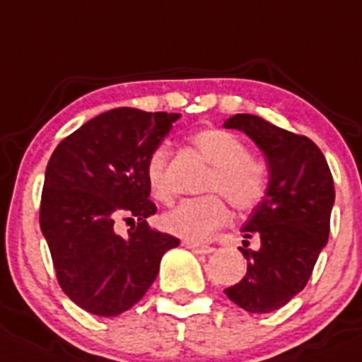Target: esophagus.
<instances>
[{
  "mask_svg": "<svg viewBox=\"0 0 362 362\" xmlns=\"http://www.w3.org/2000/svg\"><path fill=\"white\" fill-rule=\"evenodd\" d=\"M183 245L187 247V249H190L192 252H195V254H204V256H206V254H211L213 250H215V249H213V247H209V245H201V243L188 242V240H187V242H183Z\"/></svg>",
  "mask_w": 362,
  "mask_h": 362,
  "instance_id": "1",
  "label": "esophagus"
}]
</instances>
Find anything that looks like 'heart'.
Returning <instances> with one entry per match:
<instances>
[{"instance_id":"heart-1","label":"heart","mask_w":362,"mask_h":362,"mask_svg":"<svg viewBox=\"0 0 362 362\" xmlns=\"http://www.w3.org/2000/svg\"><path fill=\"white\" fill-rule=\"evenodd\" d=\"M195 149L213 167L206 181V192H220L238 211H250L264 195V174L252 160L250 149L240 136L223 129H202L192 139ZM168 156L165 144L154 147L146 163L151 194L161 202L172 195L168 181ZM229 220V209L216 195L179 202L161 216V227L188 242H201Z\"/></svg>"}]
</instances>
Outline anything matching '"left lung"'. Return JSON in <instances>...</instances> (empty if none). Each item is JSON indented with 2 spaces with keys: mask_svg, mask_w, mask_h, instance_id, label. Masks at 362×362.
Instances as JSON below:
<instances>
[{
  "mask_svg": "<svg viewBox=\"0 0 362 362\" xmlns=\"http://www.w3.org/2000/svg\"><path fill=\"white\" fill-rule=\"evenodd\" d=\"M243 132L264 154L268 187L243 223L247 274L226 295L249 313H272L304 290L329 240L334 181L325 156L308 136L295 135L264 119L236 113L223 122ZM259 235L257 251L246 238Z\"/></svg>",
  "mask_w": 362,
  "mask_h": 362,
  "instance_id": "1",
  "label": "left lung"
}]
</instances>
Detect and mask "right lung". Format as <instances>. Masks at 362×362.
Segmentation results:
<instances>
[{
	"instance_id": "1",
	"label": "right lung",
	"mask_w": 362,
	"mask_h": 362,
	"mask_svg": "<svg viewBox=\"0 0 362 362\" xmlns=\"http://www.w3.org/2000/svg\"><path fill=\"white\" fill-rule=\"evenodd\" d=\"M179 113L115 108L94 117L62 140L44 177L40 229L58 284L85 311L117 316L146 295L160 261L179 240L149 227L146 163ZM137 226L122 239L112 223Z\"/></svg>"
}]
</instances>
